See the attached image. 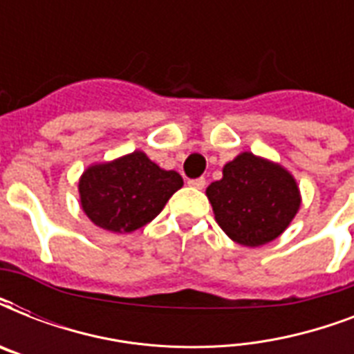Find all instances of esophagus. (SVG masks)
<instances>
[{
  "instance_id": "1",
  "label": "esophagus",
  "mask_w": 354,
  "mask_h": 354,
  "mask_svg": "<svg viewBox=\"0 0 354 354\" xmlns=\"http://www.w3.org/2000/svg\"><path fill=\"white\" fill-rule=\"evenodd\" d=\"M189 185L194 189H204L205 187V180L204 178H196V180H189Z\"/></svg>"
}]
</instances>
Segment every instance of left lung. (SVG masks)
I'll return each instance as SVG.
<instances>
[{
	"instance_id": "left-lung-1",
	"label": "left lung",
	"mask_w": 354,
	"mask_h": 354,
	"mask_svg": "<svg viewBox=\"0 0 354 354\" xmlns=\"http://www.w3.org/2000/svg\"><path fill=\"white\" fill-rule=\"evenodd\" d=\"M216 224L233 242L257 248L275 241L301 205L296 178L281 163L241 152L205 189Z\"/></svg>"
}]
</instances>
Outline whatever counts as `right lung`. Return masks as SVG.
<instances>
[{"label": "right lung", "mask_w": 354, "mask_h": 354, "mask_svg": "<svg viewBox=\"0 0 354 354\" xmlns=\"http://www.w3.org/2000/svg\"><path fill=\"white\" fill-rule=\"evenodd\" d=\"M182 185L176 171H165L143 150H133L82 172L80 207L97 227L132 233L154 221Z\"/></svg>", "instance_id": "obj_1"}]
</instances>
